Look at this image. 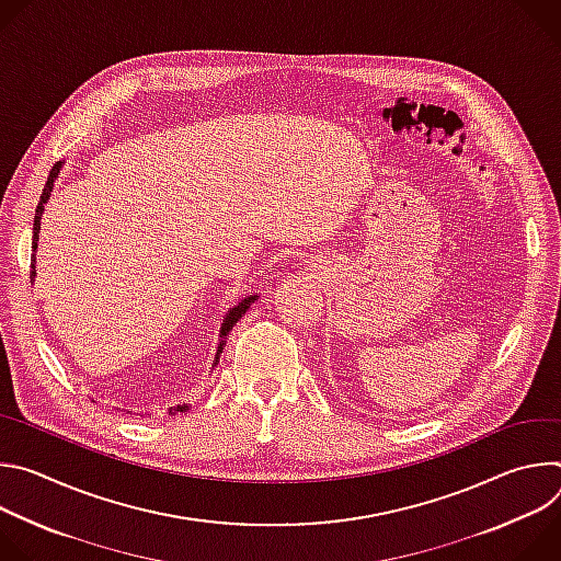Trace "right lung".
<instances>
[{"label":"right lung","mask_w":561,"mask_h":561,"mask_svg":"<svg viewBox=\"0 0 561 561\" xmlns=\"http://www.w3.org/2000/svg\"><path fill=\"white\" fill-rule=\"evenodd\" d=\"M61 167H64V162H57L53 169H50V175H48V180H46V186H44V191H42V197H39V204H37V210H35V224H33V257H31V279H35V251H37V242H39V219H42V213H44V204L48 202V197H50V193H53V182L57 180V175H59V171H61ZM257 299V295H251V297H244L242 301H239L234 308H230L228 312H226V317H224V324H221V331H219V337H221V342L217 344V355H215V364L219 362V355H221V351H224V346H226V337H228V333L232 331V327L239 322V319L244 317V312L251 308V304ZM186 407H175V409H171V415L173 413H182Z\"/></svg>","instance_id":"obj_1"}]
</instances>
